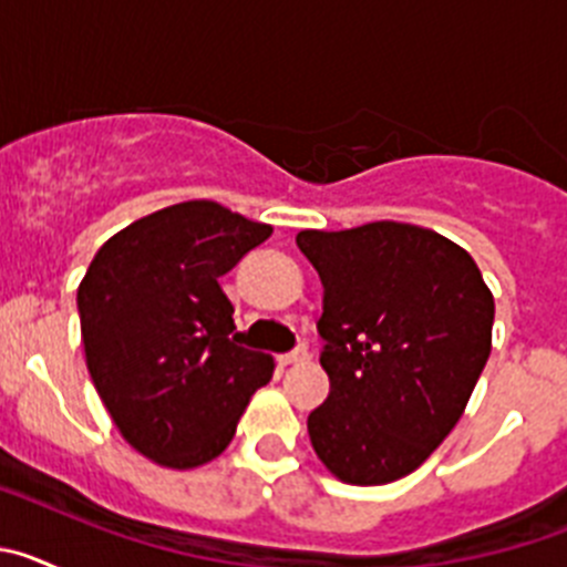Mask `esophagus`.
Segmentation results:
<instances>
[{
	"mask_svg": "<svg viewBox=\"0 0 567 567\" xmlns=\"http://www.w3.org/2000/svg\"><path fill=\"white\" fill-rule=\"evenodd\" d=\"M280 365H300V363H309V352L307 349H292V352L280 354Z\"/></svg>",
	"mask_w": 567,
	"mask_h": 567,
	"instance_id": "obj_1",
	"label": "esophagus"
}]
</instances>
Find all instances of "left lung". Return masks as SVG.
<instances>
[{"instance_id":"obj_1","label":"left lung","mask_w":567,"mask_h":567,"mask_svg":"<svg viewBox=\"0 0 567 567\" xmlns=\"http://www.w3.org/2000/svg\"><path fill=\"white\" fill-rule=\"evenodd\" d=\"M295 240L323 284L329 398L307 420L315 454L343 483H394L463 417L491 354V289L463 247L414 224Z\"/></svg>"}]
</instances>
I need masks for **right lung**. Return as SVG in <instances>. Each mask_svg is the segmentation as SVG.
I'll list each match as a JSON object with an SVG mask.
<instances>
[{
  "label": "right lung",
  "instance_id": "obj_1",
  "mask_svg": "<svg viewBox=\"0 0 567 567\" xmlns=\"http://www.w3.org/2000/svg\"><path fill=\"white\" fill-rule=\"evenodd\" d=\"M272 235L215 202H184L115 233L79 284L90 378L122 437L167 468L229 445L272 358L244 349L221 275Z\"/></svg>",
  "mask_w": 567,
  "mask_h": 567
}]
</instances>
